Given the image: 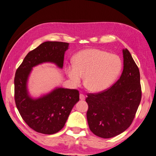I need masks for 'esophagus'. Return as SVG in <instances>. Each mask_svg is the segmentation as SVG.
Wrapping results in <instances>:
<instances>
[{
    "mask_svg": "<svg viewBox=\"0 0 156 156\" xmlns=\"http://www.w3.org/2000/svg\"><path fill=\"white\" fill-rule=\"evenodd\" d=\"M80 99H81V100H85V95L82 94H80Z\"/></svg>",
    "mask_w": 156,
    "mask_h": 156,
    "instance_id": "esophagus-1",
    "label": "esophagus"
}]
</instances>
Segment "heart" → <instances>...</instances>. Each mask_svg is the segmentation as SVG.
I'll use <instances>...</instances> for the list:
<instances>
[{"label":"heart","mask_w":156,"mask_h":156,"mask_svg":"<svg viewBox=\"0 0 156 156\" xmlns=\"http://www.w3.org/2000/svg\"><path fill=\"white\" fill-rule=\"evenodd\" d=\"M74 64L66 65L65 72L74 86L84 85L91 92H101L113 84L121 74L122 62L116 54L98 49H86L73 57Z\"/></svg>","instance_id":"b5f03b06"}]
</instances>
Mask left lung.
<instances>
[{"mask_svg":"<svg viewBox=\"0 0 156 156\" xmlns=\"http://www.w3.org/2000/svg\"><path fill=\"white\" fill-rule=\"evenodd\" d=\"M123 70L109 89L88 94L87 120L90 130L99 137L110 138L125 131L133 122L142 91L139 69L127 49H122Z\"/></svg>","mask_w":156,"mask_h":156,"instance_id":"8db88e82","label":"left lung"}]
</instances>
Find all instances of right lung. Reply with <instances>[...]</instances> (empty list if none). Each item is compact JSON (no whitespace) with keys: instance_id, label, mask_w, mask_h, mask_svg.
<instances>
[{"instance_id":"right-lung-1","label":"right lung","mask_w":156,"mask_h":156,"mask_svg":"<svg viewBox=\"0 0 156 156\" xmlns=\"http://www.w3.org/2000/svg\"><path fill=\"white\" fill-rule=\"evenodd\" d=\"M69 46V43L65 42H44L27 53L16 72V105L23 121L37 133H58L65 126L73 107L79 101L77 90L56 87L37 98L31 97L27 90V81L33 67L51 62L62 69L64 56Z\"/></svg>"}]
</instances>
